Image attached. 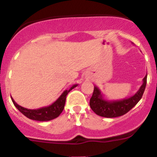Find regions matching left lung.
<instances>
[{"instance_id":"8db88e82","label":"left lung","mask_w":157,"mask_h":157,"mask_svg":"<svg viewBox=\"0 0 157 157\" xmlns=\"http://www.w3.org/2000/svg\"><path fill=\"white\" fill-rule=\"evenodd\" d=\"M147 74L143 79V83L137 93L132 96L119 100H107L97 86H94L93 96L90 101L92 110L99 116L105 118H115L129 112L142 98L147 84Z\"/></svg>"}]
</instances>
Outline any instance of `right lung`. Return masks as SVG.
Instances as JSON below:
<instances>
[{
  "mask_svg": "<svg viewBox=\"0 0 157 157\" xmlns=\"http://www.w3.org/2000/svg\"><path fill=\"white\" fill-rule=\"evenodd\" d=\"M78 86V84H74L71 86L68 90H64L62 93V94L59 96L58 99L55 102H54L52 105L48 106L42 107V108L37 109H28L24 108V107L20 106V105L17 103L13 100L12 97L13 103L16 106V108L18 109L22 114L27 117L28 118L32 120H36V121H50V120L56 118L60 115V114L62 112L63 109L64 108L66 101V96L68 94V93L71 90H73L74 87Z\"/></svg>",
  "mask_w": 157,
  "mask_h": 157,
  "instance_id": "right-lung-1",
  "label": "right lung"
}]
</instances>
